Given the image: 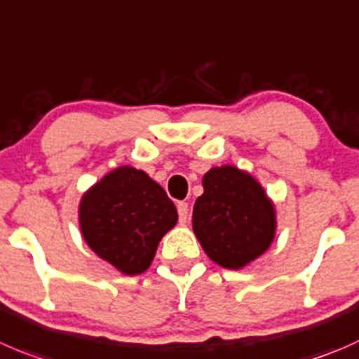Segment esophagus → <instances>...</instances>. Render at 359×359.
<instances>
[{
    "instance_id": "34e87169",
    "label": "esophagus",
    "mask_w": 359,
    "mask_h": 359,
    "mask_svg": "<svg viewBox=\"0 0 359 359\" xmlns=\"http://www.w3.org/2000/svg\"><path fill=\"white\" fill-rule=\"evenodd\" d=\"M177 212H179L180 222H186L187 215H189V207H187L186 201H179V205H177Z\"/></svg>"
}]
</instances>
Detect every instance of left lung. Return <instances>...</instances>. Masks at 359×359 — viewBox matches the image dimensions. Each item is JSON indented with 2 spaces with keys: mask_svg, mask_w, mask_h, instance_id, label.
<instances>
[{
  "mask_svg": "<svg viewBox=\"0 0 359 359\" xmlns=\"http://www.w3.org/2000/svg\"><path fill=\"white\" fill-rule=\"evenodd\" d=\"M203 194L193 208V231L219 266L240 270L272 245L276 205L245 170L214 166L203 175Z\"/></svg>",
  "mask_w": 359,
  "mask_h": 359,
  "instance_id": "1",
  "label": "left lung"
}]
</instances>
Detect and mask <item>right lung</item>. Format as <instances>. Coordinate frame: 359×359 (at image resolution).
Instances as JSON below:
<instances>
[{"label": "right lung", "instance_id": "right-lung-1", "mask_svg": "<svg viewBox=\"0 0 359 359\" xmlns=\"http://www.w3.org/2000/svg\"><path fill=\"white\" fill-rule=\"evenodd\" d=\"M177 208L144 170L117 166L82 194L79 226L89 249L123 276L151 266L163 236L177 224Z\"/></svg>", "mask_w": 359, "mask_h": 359}]
</instances>
